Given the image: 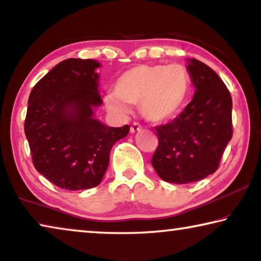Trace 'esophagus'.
I'll list each match as a JSON object with an SVG mask.
<instances>
[{
	"label": "esophagus",
	"instance_id": "1",
	"mask_svg": "<svg viewBox=\"0 0 261 261\" xmlns=\"http://www.w3.org/2000/svg\"><path fill=\"white\" fill-rule=\"evenodd\" d=\"M140 130H141V126H140V124H138V123H134V124H132L130 127L131 134H135V132H138Z\"/></svg>",
	"mask_w": 261,
	"mask_h": 261
}]
</instances>
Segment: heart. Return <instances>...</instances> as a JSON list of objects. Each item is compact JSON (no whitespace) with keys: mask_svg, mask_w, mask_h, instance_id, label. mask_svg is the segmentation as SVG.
Segmentation results:
<instances>
[{"mask_svg":"<svg viewBox=\"0 0 261 261\" xmlns=\"http://www.w3.org/2000/svg\"><path fill=\"white\" fill-rule=\"evenodd\" d=\"M191 91V76L182 64H140L123 72L114 94L105 96L109 112L126 116L127 105H139L145 120L163 124L179 114Z\"/></svg>","mask_w":261,"mask_h":261,"instance_id":"obj_1","label":"heart"}]
</instances>
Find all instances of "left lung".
Segmentation results:
<instances>
[{
  "instance_id": "obj_1",
  "label": "left lung",
  "mask_w": 261,
  "mask_h": 261,
  "mask_svg": "<svg viewBox=\"0 0 261 261\" xmlns=\"http://www.w3.org/2000/svg\"><path fill=\"white\" fill-rule=\"evenodd\" d=\"M188 70L196 91L177 117L155 126L152 166L168 183L188 184L215 173L232 137L230 92L218 73L196 59Z\"/></svg>"
}]
</instances>
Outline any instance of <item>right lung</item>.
I'll use <instances>...</instances> for the list:
<instances>
[{
  "label": "right lung",
  "mask_w": 261,
  "mask_h": 261,
  "mask_svg": "<svg viewBox=\"0 0 261 261\" xmlns=\"http://www.w3.org/2000/svg\"><path fill=\"white\" fill-rule=\"evenodd\" d=\"M99 67L94 60L62 61L35 84L29 98L24 130L33 165L49 182L70 191L98 187L110 149L130 130L94 118L93 108L102 103Z\"/></svg>",
  "instance_id": "obj_1"
}]
</instances>
